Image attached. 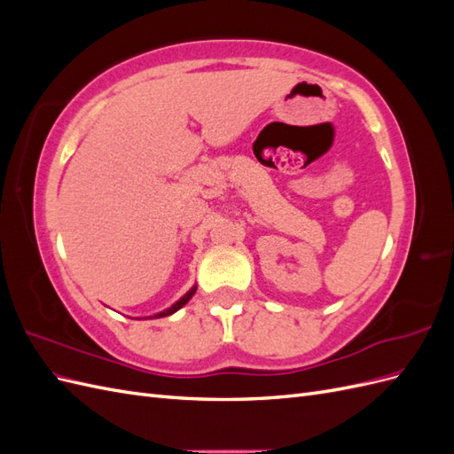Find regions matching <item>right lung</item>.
<instances>
[{
  "instance_id": "right-lung-1",
  "label": "right lung",
  "mask_w": 454,
  "mask_h": 454,
  "mask_svg": "<svg viewBox=\"0 0 454 454\" xmlns=\"http://www.w3.org/2000/svg\"><path fill=\"white\" fill-rule=\"evenodd\" d=\"M195 292H197V286H193V287H191V290L180 299V301H176V303L170 307V309H167V310H162V312H157V314H153V316H145V318H142V320H149V318H162V316H170V314H174L176 310H180L185 303H187V301L191 299V297H193L195 295ZM140 320V318H138Z\"/></svg>"
}]
</instances>
